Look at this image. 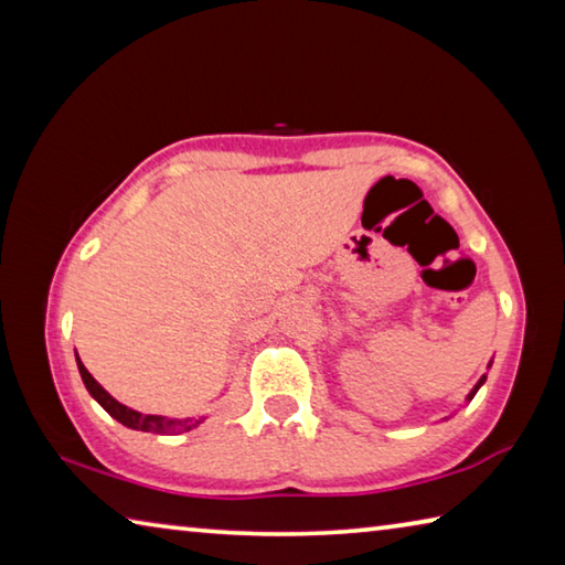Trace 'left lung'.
I'll use <instances>...</instances> for the list:
<instances>
[{"instance_id": "obj_1", "label": "left lung", "mask_w": 565, "mask_h": 565, "mask_svg": "<svg viewBox=\"0 0 565 565\" xmlns=\"http://www.w3.org/2000/svg\"><path fill=\"white\" fill-rule=\"evenodd\" d=\"M491 363H493V361H491ZM491 363H489V366H491ZM483 381H486V376H481V379H478V384H476V386H473V388H471V394H468V396H466V401H471V398H473V396H476V391H478V388H481V386H483Z\"/></svg>"}]
</instances>
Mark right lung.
Segmentation results:
<instances>
[{"label":"right lung","mask_w":565,"mask_h":565,"mask_svg":"<svg viewBox=\"0 0 565 565\" xmlns=\"http://www.w3.org/2000/svg\"><path fill=\"white\" fill-rule=\"evenodd\" d=\"M74 356H76V366H79L84 386H87L92 398L97 401V404L107 411L111 418H117L119 424H124L127 428H134V431H147V434H186V431H191V428L204 424L206 416L169 418V416H157V414H141V411H134L129 406L119 404V401L114 398L109 391H104L99 381L89 374L87 366H84L79 359V353L74 351Z\"/></svg>","instance_id":"obj_1"}]
</instances>
